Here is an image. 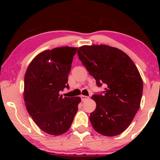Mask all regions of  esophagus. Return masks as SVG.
I'll use <instances>...</instances> for the list:
<instances>
[{"instance_id":"34e87169","label":"esophagus","mask_w":160,"mask_h":160,"mask_svg":"<svg viewBox=\"0 0 160 160\" xmlns=\"http://www.w3.org/2000/svg\"><path fill=\"white\" fill-rule=\"evenodd\" d=\"M81 99H82V101H85L86 99H89V97H87V96L82 95V96H81Z\"/></svg>"}]
</instances>
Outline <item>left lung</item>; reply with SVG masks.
<instances>
[{"label":"left lung","mask_w":160,"mask_h":160,"mask_svg":"<svg viewBox=\"0 0 160 160\" xmlns=\"http://www.w3.org/2000/svg\"><path fill=\"white\" fill-rule=\"evenodd\" d=\"M78 54L97 86L106 85L103 94L92 96L97 104L90 116L92 126L105 136L121 134L140 105L143 82L138 70L126 53L107 45L82 46Z\"/></svg>","instance_id":"obj_1"}]
</instances>
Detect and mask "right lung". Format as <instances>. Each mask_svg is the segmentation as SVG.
<instances>
[{"label":"right lung","instance_id":"1","mask_svg":"<svg viewBox=\"0 0 160 160\" xmlns=\"http://www.w3.org/2000/svg\"><path fill=\"white\" fill-rule=\"evenodd\" d=\"M77 49L63 47L42 51L27 69L23 94L27 110L48 134L60 135L68 131L81 102L79 97L59 94L69 88L68 75Z\"/></svg>","mask_w":160,"mask_h":160}]
</instances>
